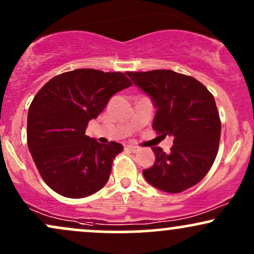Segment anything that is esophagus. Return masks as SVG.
Returning <instances> with one entry per match:
<instances>
[{"instance_id": "obj_1", "label": "esophagus", "mask_w": 254, "mask_h": 254, "mask_svg": "<svg viewBox=\"0 0 254 254\" xmlns=\"http://www.w3.org/2000/svg\"><path fill=\"white\" fill-rule=\"evenodd\" d=\"M127 149H129L130 151H132V153H136V151L139 150V147H137V145H133V144L127 145Z\"/></svg>"}]
</instances>
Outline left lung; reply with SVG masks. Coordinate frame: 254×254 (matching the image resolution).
I'll list each match as a JSON object with an SVG mask.
<instances>
[{
    "mask_svg": "<svg viewBox=\"0 0 254 254\" xmlns=\"http://www.w3.org/2000/svg\"><path fill=\"white\" fill-rule=\"evenodd\" d=\"M127 75L153 99V129L162 138L174 137L170 154L151 148L155 162L143 170L145 180L168 193L188 190L206 176L217 155L221 121L214 97L194 77L173 70Z\"/></svg>",
    "mask_w": 254,
    "mask_h": 254,
    "instance_id": "1",
    "label": "left lung"
}]
</instances>
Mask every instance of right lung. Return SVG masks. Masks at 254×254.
<instances>
[{"label":"right lung","instance_id":"obj_1","mask_svg":"<svg viewBox=\"0 0 254 254\" xmlns=\"http://www.w3.org/2000/svg\"><path fill=\"white\" fill-rule=\"evenodd\" d=\"M132 82L123 72L76 69L52 77L30 105L27 144L43 180L68 198L90 196L109 180L123 145L86 136L90 119Z\"/></svg>","mask_w":254,"mask_h":254}]
</instances>
